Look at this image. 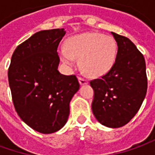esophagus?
<instances>
[{
	"mask_svg": "<svg viewBox=\"0 0 155 155\" xmlns=\"http://www.w3.org/2000/svg\"><path fill=\"white\" fill-rule=\"evenodd\" d=\"M79 82H80V84L81 85H86L88 83V81H87V80H86L84 78H81V77H79Z\"/></svg>",
	"mask_w": 155,
	"mask_h": 155,
	"instance_id": "1",
	"label": "esophagus"
}]
</instances>
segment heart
I'll use <instances>...</instances> for the list:
<instances>
[{"instance_id": "heart-1", "label": "heart", "mask_w": 155, "mask_h": 155, "mask_svg": "<svg viewBox=\"0 0 155 155\" xmlns=\"http://www.w3.org/2000/svg\"><path fill=\"white\" fill-rule=\"evenodd\" d=\"M117 48V43L112 36L85 33L69 38L66 48L60 49V56L69 67L74 66L75 58H79L81 68L87 75L100 77L114 65Z\"/></svg>"}]
</instances>
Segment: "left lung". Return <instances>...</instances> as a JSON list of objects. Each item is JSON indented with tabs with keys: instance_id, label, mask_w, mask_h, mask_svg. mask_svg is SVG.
<instances>
[{
	"instance_id": "1",
	"label": "left lung",
	"mask_w": 155,
	"mask_h": 155,
	"mask_svg": "<svg viewBox=\"0 0 155 155\" xmlns=\"http://www.w3.org/2000/svg\"><path fill=\"white\" fill-rule=\"evenodd\" d=\"M118 46L114 65L101 79L90 81L94 89L92 111L105 127L128 123L144 101L147 79L142 54L128 38L111 32Z\"/></svg>"
}]
</instances>
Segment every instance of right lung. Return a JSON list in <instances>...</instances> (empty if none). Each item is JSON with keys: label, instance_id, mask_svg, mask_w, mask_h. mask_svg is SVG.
<instances>
[{"label": "right lung", "instance_id": "1", "mask_svg": "<svg viewBox=\"0 0 155 155\" xmlns=\"http://www.w3.org/2000/svg\"><path fill=\"white\" fill-rule=\"evenodd\" d=\"M64 28L39 31L19 45L8 68V83L18 115L34 130L52 134L64 127L69 103L80 84L58 71L57 48Z\"/></svg>", "mask_w": 155, "mask_h": 155}]
</instances>
